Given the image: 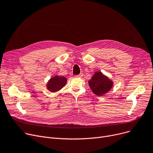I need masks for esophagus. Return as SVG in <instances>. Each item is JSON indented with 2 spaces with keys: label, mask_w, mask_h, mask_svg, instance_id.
<instances>
[{
  "label": "esophagus",
  "mask_w": 153,
  "mask_h": 153,
  "mask_svg": "<svg viewBox=\"0 0 153 153\" xmlns=\"http://www.w3.org/2000/svg\"><path fill=\"white\" fill-rule=\"evenodd\" d=\"M82 76H83V74H82V73H80V74H78V75H76V77H82Z\"/></svg>",
  "instance_id": "obj_1"
}]
</instances>
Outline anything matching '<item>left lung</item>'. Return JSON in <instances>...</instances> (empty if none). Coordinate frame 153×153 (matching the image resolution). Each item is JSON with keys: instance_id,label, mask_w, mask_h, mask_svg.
<instances>
[{"instance_id": "8db88e82", "label": "left lung", "mask_w": 153, "mask_h": 153, "mask_svg": "<svg viewBox=\"0 0 153 153\" xmlns=\"http://www.w3.org/2000/svg\"><path fill=\"white\" fill-rule=\"evenodd\" d=\"M113 82L101 72H96L88 80V85L93 92L97 95H103L111 88Z\"/></svg>"}]
</instances>
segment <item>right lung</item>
Segmentation results:
<instances>
[{
  "label": "right lung",
  "mask_w": 153,
  "mask_h": 153,
  "mask_svg": "<svg viewBox=\"0 0 153 153\" xmlns=\"http://www.w3.org/2000/svg\"><path fill=\"white\" fill-rule=\"evenodd\" d=\"M66 82L67 79L64 76H56L50 79L47 85V87L49 91L55 92L62 89L66 85Z\"/></svg>",
  "instance_id": "obj_1"
}]
</instances>
